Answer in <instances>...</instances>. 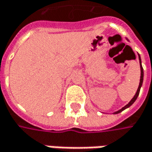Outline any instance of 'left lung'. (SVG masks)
I'll return each instance as SVG.
<instances>
[{
    "mask_svg": "<svg viewBox=\"0 0 152 152\" xmlns=\"http://www.w3.org/2000/svg\"><path fill=\"white\" fill-rule=\"evenodd\" d=\"M139 59H140V85H139V88H138V90H137V92H136L135 95L134 96V98L131 99V101L127 104V105H125L124 107H122V109L119 110H117V111H115L114 112V114H118V113H120V112H122V110H124L125 109H127V108H129V106H131L134 101H135L136 99H137V98H138V96H139V94H140V88H141L142 86V83H143V77H144V70H143V68H142V65H141V60H140V56L139 55Z\"/></svg>",
    "mask_w": 152,
    "mask_h": 152,
    "instance_id": "left-lung-1",
    "label": "left lung"
}]
</instances>
